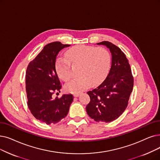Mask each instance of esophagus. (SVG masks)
<instances>
[{
    "label": "esophagus",
    "instance_id": "obj_1",
    "mask_svg": "<svg viewBox=\"0 0 160 160\" xmlns=\"http://www.w3.org/2000/svg\"><path fill=\"white\" fill-rule=\"evenodd\" d=\"M80 93H74L73 95L74 97H78L80 95Z\"/></svg>",
    "mask_w": 160,
    "mask_h": 160
}]
</instances>
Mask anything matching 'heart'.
I'll list each match as a JSON object with an SVG mask.
<instances>
[{
  "label": "heart",
  "mask_w": 160,
  "mask_h": 160,
  "mask_svg": "<svg viewBox=\"0 0 160 160\" xmlns=\"http://www.w3.org/2000/svg\"><path fill=\"white\" fill-rule=\"evenodd\" d=\"M65 58L57 59L55 68L59 78L67 82L72 76L70 62L73 65H80L78 77L72 79L65 86L68 92L77 93L92 85H97L105 79L108 73L111 57L104 48L79 45L74 46L66 53Z\"/></svg>",
  "instance_id": "b5f03b06"
}]
</instances>
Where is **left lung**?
<instances>
[{"mask_svg":"<svg viewBox=\"0 0 160 160\" xmlns=\"http://www.w3.org/2000/svg\"><path fill=\"white\" fill-rule=\"evenodd\" d=\"M108 48L112 64L106 79L88 92L90 102L86 112L96 122H110L122 114L128 105L133 88V78L128 59L118 47L108 41L97 43Z\"/></svg>","mask_w":160,"mask_h":160,"instance_id":"left-lung-1","label":"left lung"}]
</instances>
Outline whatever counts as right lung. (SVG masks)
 Returning a JSON list of instances; mask_svg holds the SVG:
<instances>
[{
	"label": "right lung",
	"mask_w": 160,
	"mask_h": 160,
	"mask_svg": "<svg viewBox=\"0 0 160 160\" xmlns=\"http://www.w3.org/2000/svg\"><path fill=\"white\" fill-rule=\"evenodd\" d=\"M70 46L60 42L48 44L27 68V105L36 119L48 125L56 123L65 118L73 101L72 94H63L59 99L52 97L53 93L60 92L61 88L55 69L57 55Z\"/></svg>",
	"instance_id": "right-lung-1"
}]
</instances>
